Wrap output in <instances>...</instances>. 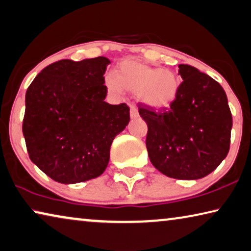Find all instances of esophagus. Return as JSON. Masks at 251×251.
<instances>
[{
  "instance_id": "obj_1",
  "label": "esophagus",
  "mask_w": 251,
  "mask_h": 251,
  "mask_svg": "<svg viewBox=\"0 0 251 251\" xmlns=\"http://www.w3.org/2000/svg\"><path fill=\"white\" fill-rule=\"evenodd\" d=\"M138 116H140V115H138L137 108L134 105H132V106H130V118L135 119V118H137Z\"/></svg>"
}]
</instances>
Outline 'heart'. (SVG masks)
<instances>
[{
  "instance_id": "b5f03b06",
  "label": "heart",
  "mask_w": 251,
  "mask_h": 251,
  "mask_svg": "<svg viewBox=\"0 0 251 251\" xmlns=\"http://www.w3.org/2000/svg\"><path fill=\"white\" fill-rule=\"evenodd\" d=\"M107 89L121 93L123 88L137 95V100L151 109L169 108L177 99L181 79L174 71L147 66L134 60L119 63L117 75H105Z\"/></svg>"
}]
</instances>
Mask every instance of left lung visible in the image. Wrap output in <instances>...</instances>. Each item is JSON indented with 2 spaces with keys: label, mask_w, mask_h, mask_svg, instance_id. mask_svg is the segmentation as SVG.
<instances>
[{
  "label": "left lung",
  "mask_w": 251,
  "mask_h": 251,
  "mask_svg": "<svg viewBox=\"0 0 251 251\" xmlns=\"http://www.w3.org/2000/svg\"><path fill=\"white\" fill-rule=\"evenodd\" d=\"M183 81L177 99L157 113L140 105L149 127L146 149L151 163L164 176L198 180L225 160L230 147L232 115L225 90L210 75L178 65Z\"/></svg>",
  "instance_id": "1"
}]
</instances>
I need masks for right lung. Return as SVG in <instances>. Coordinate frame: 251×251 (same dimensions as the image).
<instances>
[{"instance_id":"1","label":"right lung","mask_w":251,"mask_h":251,"mask_svg":"<svg viewBox=\"0 0 251 251\" xmlns=\"http://www.w3.org/2000/svg\"><path fill=\"white\" fill-rule=\"evenodd\" d=\"M109 59H63L41 70L25 94L23 136L30 160L63 184L101 176L114 138L129 123L126 104L105 101Z\"/></svg>"}]
</instances>
